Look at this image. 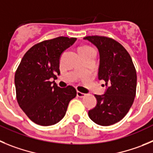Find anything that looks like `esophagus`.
I'll return each instance as SVG.
<instances>
[{
  "instance_id": "esophagus-1",
  "label": "esophagus",
  "mask_w": 153,
  "mask_h": 153,
  "mask_svg": "<svg viewBox=\"0 0 153 153\" xmlns=\"http://www.w3.org/2000/svg\"><path fill=\"white\" fill-rule=\"evenodd\" d=\"M77 96L78 97H84L85 96V94L82 93V92L80 91H77Z\"/></svg>"
}]
</instances>
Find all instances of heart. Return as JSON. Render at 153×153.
Segmentation results:
<instances>
[{
	"label": "heart",
	"mask_w": 153,
	"mask_h": 153,
	"mask_svg": "<svg viewBox=\"0 0 153 153\" xmlns=\"http://www.w3.org/2000/svg\"><path fill=\"white\" fill-rule=\"evenodd\" d=\"M89 46H81V47L78 48V50H83V49H89Z\"/></svg>",
	"instance_id": "obj_1"
}]
</instances>
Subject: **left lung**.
<instances>
[{
    "mask_svg": "<svg viewBox=\"0 0 153 153\" xmlns=\"http://www.w3.org/2000/svg\"><path fill=\"white\" fill-rule=\"evenodd\" d=\"M97 48L100 55L98 79L104 80L107 90L97 95V105L88 111L92 121L110 126L123 119L134 101L137 91V71L132 59L120 43L106 36L84 38Z\"/></svg>",
    "mask_w": 153,
    "mask_h": 153,
    "instance_id": "8db88e82",
    "label": "left lung"
}]
</instances>
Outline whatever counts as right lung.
Instances as JSON below:
<instances>
[{"label":"right lung","instance_id":"add662e5","mask_svg":"<svg viewBox=\"0 0 153 153\" xmlns=\"http://www.w3.org/2000/svg\"><path fill=\"white\" fill-rule=\"evenodd\" d=\"M76 38L59 36L36 44L23 56L14 77L16 100L33 122L51 126L65 115L70 100L76 96L74 87L59 88L49 79L60 74L62 53Z\"/></svg>","mask_w":153,"mask_h":153}]
</instances>
